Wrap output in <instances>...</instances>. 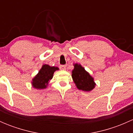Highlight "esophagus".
<instances>
[{"instance_id": "esophagus-1", "label": "esophagus", "mask_w": 133, "mask_h": 133, "mask_svg": "<svg viewBox=\"0 0 133 133\" xmlns=\"http://www.w3.org/2000/svg\"><path fill=\"white\" fill-rule=\"evenodd\" d=\"M60 69H61V70H65V69H66V68H65V65H60Z\"/></svg>"}]
</instances>
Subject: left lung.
Masks as SVG:
<instances>
[{"mask_svg": "<svg viewBox=\"0 0 133 133\" xmlns=\"http://www.w3.org/2000/svg\"><path fill=\"white\" fill-rule=\"evenodd\" d=\"M72 71V78L79 90L89 92L95 88L94 78L80 64H75Z\"/></svg>", "mask_w": 133, "mask_h": 133, "instance_id": "left-lung-1", "label": "left lung"}]
</instances>
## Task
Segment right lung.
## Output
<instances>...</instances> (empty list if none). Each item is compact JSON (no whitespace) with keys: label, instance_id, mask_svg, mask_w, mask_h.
Masks as SVG:
<instances>
[{"label":"right lung","instance_id":"obj_1","mask_svg":"<svg viewBox=\"0 0 133 133\" xmlns=\"http://www.w3.org/2000/svg\"><path fill=\"white\" fill-rule=\"evenodd\" d=\"M58 68L44 64L31 81L32 86L37 89H43L47 88L49 81L52 79L55 71L58 70Z\"/></svg>","mask_w":133,"mask_h":133}]
</instances>
